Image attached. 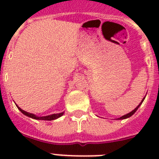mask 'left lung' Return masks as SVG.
<instances>
[{
  "instance_id": "1",
  "label": "left lung",
  "mask_w": 159,
  "mask_h": 159,
  "mask_svg": "<svg viewBox=\"0 0 159 159\" xmlns=\"http://www.w3.org/2000/svg\"><path fill=\"white\" fill-rule=\"evenodd\" d=\"M144 98H145V97H144ZM144 98H143V101H142V102H141L140 103H139V106H137V107H136V108L134 109V111H131V112H129V113L126 114V115H125V116H121L120 118H119V120H124V119L129 118V117H130V116H132V115H134V114L135 113V111H137V110H138V108H139V106H140V105L142 104V102H143V100H144Z\"/></svg>"
}]
</instances>
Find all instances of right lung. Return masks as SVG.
Listing matches in <instances>:
<instances>
[{
  "mask_svg": "<svg viewBox=\"0 0 159 159\" xmlns=\"http://www.w3.org/2000/svg\"><path fill=\"white\" fill-rule=\"evenodd\" d=\"M18 109L20 111L22 112V113L25 115V116H27L29 117H30V118L35 119V120H56V119L59 118L60 116H62L63 115V112L62 113H59V114H53V115H50V116H43V117H39V116H36L35 115H34V114H30L28 113V112H26V111H23V110H21L19 106H17Z\"/></svg>",
  "mask_w": 159,
  "mask_h": 159,
  "instance_id": "right-lung-1",
  "label": "right lung"
}]
</instances>
